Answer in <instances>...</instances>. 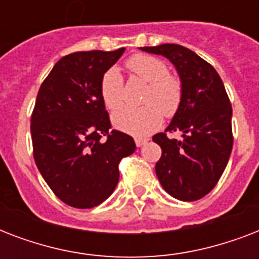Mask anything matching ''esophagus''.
<instances>
[{"label":"esophagus","mask_w":259,"mask_h":259,"mask_svg":"<svg viewBox=\"0 0 259 259\" xmlns=\"http://www.w3.org/2000/svg\"><path fill=\"white\" fill-rule=\"evenodd\" d=\"M148 141H149L148 138H136V145H137V148H141V146L145 145Z\"/></svg>","instance_id":"esophagus-1"}]
</instances>
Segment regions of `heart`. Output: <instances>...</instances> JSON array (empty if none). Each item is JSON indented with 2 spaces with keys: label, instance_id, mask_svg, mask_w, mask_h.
<instances>
[{
  "label": "heart",
  "instance_id": "heart-1",
  "mask_svg": "<svg viewBox=\"0 0 259 259\" xmlns=\"http://www.w3.org/2000/svg\"><path fill=\"white\" fill-rule=\"evenodd\" d=\"M126 66L138 78L149 83L145 93V105L122 106L111 115L113 125L121 132L145 137L162 122V113L170 117L176 113L181 101V84L176 76L168 74L162 60L149 55H134ZM101 95L109 109H115L123 101V80L117 67L106 71L101 82Z\"/></svg>",
  "mask_w": 259,
  "mask_h": 259
}]
</instances>
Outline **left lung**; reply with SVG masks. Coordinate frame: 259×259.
I'll list each match as a JSON object with an SVG mask.
<instances>
[{
    "label": "left lung",
    "instance_id": "obj_1",
    "mask_svg": "<svg viewBox=\"0 0 259 259\" xmlns=\"http://www.w3.org/2000/svg\"><path fill=\"white\" fill-rule=\"evenodd\" d=\"M161 55L176 68L181 84L179 109L165 132H181V140L153 136L162 150L156 164L160 184L170 196L193 201L217 185L233 149V109L225 84L211 64L179 44L141 47Z\"/></svg>",
    "mask_w": 259,
    "mask_h": 259
}]
</instances>
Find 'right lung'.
<instances>
[{
  "instance_id": "obj_1",
  "label": "right lung",
  "mask_w": 259,
  "mask_h": 259,
  "mask_svg": "<svg viewBox=\"0 0 259 259\" xmlns=\"http://www.w3.org/2000/svg\"><path fill=\"white\" fill-rule=\"evenodd\" d=\"M123 52L67 55L36 98L30 119L34 161L55 195L75 208L103 203L118 184L121 158L136 150L130 136L110 130L101 95L103 75Z\"/></svg>"
}]
</instances>
